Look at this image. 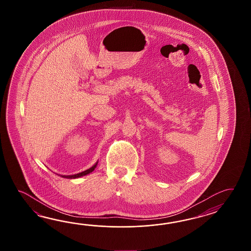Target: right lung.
<instances>
[{"label": "right lung", "mask_w": 251, "mask_h": 251, "mask_svg": "<svg viewBox=\"0 0 251 251\" xmlns=\"http://www.w3.org/2000/svg\"><path fill=\"white\" fill-rule=\"evenodd\" d=\"M97 165H98V161L91 168L86 170V171H82V172H80V173H77V174H75V175H67V176L66 175H60V176H62V177H65V178H78V177L86 176V175L91 173L92 171L96 169Z\"/></svg>", "instance_id": "right-lung-1"}]
</instances>
